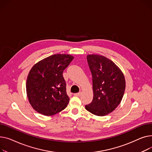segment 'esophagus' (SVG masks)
I'll use <instances>...</instances> for the list:
<instances>
[{"label": "esophagus", "instance_id": "esophagus-1", "mask_svg": "<svg viewBox=\"0 0 152 152\" xmlns=\"http://www.w3.org/2000/svg\"><path fill=\"white\" fill-rule=\"evenodd\" d=\"M81 94H82V92L80 91V92H78V93H75L74 95H75V96H80V95H81Z\"/></svg>", "mask_w": 152, "mask_h": 152}]
</instances>
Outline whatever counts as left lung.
<instances>
[{"instance_id":"obj_1","label":"left lung","mask_w":152,"mask_h":152,"mask_svg":"<svg viewBox=\"0 0 152 152\" xmlns=\"http://www.w3.org/2000/svg\"><path fill=\"white\" fill-rule=\"evenodd\" d=\"M86 58L92 74L94 96L85 109L95 115H107L121 102L125 90V78L120 68L106 57L89 55Z\"/></svg>"}]
</instances>
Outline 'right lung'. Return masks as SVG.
<instances>
[{"label": "right lung", "mask_w": 152, "mask_h": 152, "mask_svg": "<svg viewBox=\"0 0 152 152\" xmlns=\"http://www.w3.org/2000/svg\"><path fill=\"white\" fill-rule=\"evenodd\" d=\"M74 58L70 55L56 54L32 67L27 78L26 92L35 111L51 116L66 107L70 99L62 73Z\"/></svg>", "instance_id": "right-lung-1"}]
</instances>
